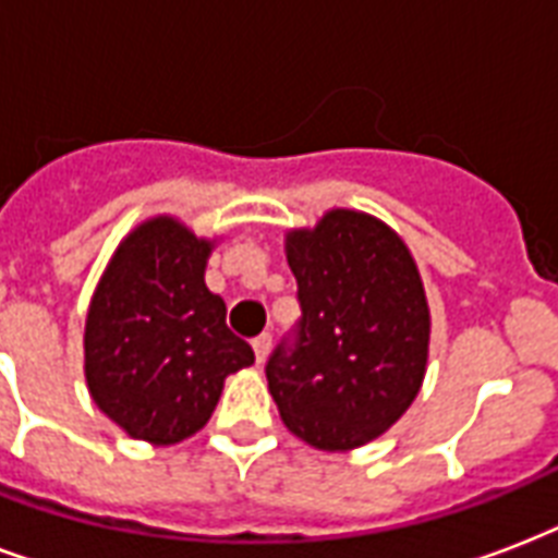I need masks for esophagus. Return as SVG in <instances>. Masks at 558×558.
Here are the masks:
<instances>
[{"mask_svg":"<svg viewBox=\"0 0 558 558\" xmlns=\"http://www.w3.org/2000/svg\"><path fill=\"white\" fill-rule=\"evenodd\" d=\"M270 343H274V338L270 335H258V338H253V352H256V361L258 364H265L267 352H270Z\"/></svg>","mask_w":558,"mask_h":558,"instance_id":"1","label":"esophagus"}]
</instances>
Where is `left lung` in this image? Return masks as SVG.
Listing matches in <instances>:
<instances>
[{"instance_id": "left-lung-1", "label": "left lung", "mask_w": 558, "mask_h": 558, "mask_svg": "<svg viewBox=\"0 0 558 558\" xmlns=\"http://www.w3.org/2000/svg\"><path fill=\"white\" fill-rule=\"evenodd\" d=\"M302 317L267 361L291 434L319 451L381 436L413 404L430 311L404 241L373 215L331 209L284 239Z\"/></svg>"}]
</instances>
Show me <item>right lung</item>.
I'll return each instance as SVG.
<instances>
[{
	"mask_svg": "<svg viewBox=\"0 0 558 558\" xmlns=\"http://www.w3.org/2000/svg\"><path fill=\"white\" fill-rule=\"evenodd\" d=\"M211 241L159 215L140 223L95 288L84 373L101 413L133 439L174 445L197 434L223 378L256 361L227 328V305L203 282Z\"/></svg>",
	"mask_w": 558,
	"mask_h": 558,
	"instance_id": "1",
	"label": "right lung"
}]
</instances>
